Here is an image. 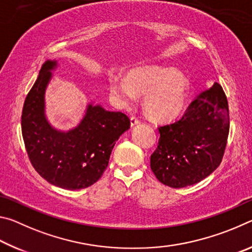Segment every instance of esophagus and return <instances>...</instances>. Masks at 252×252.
<instances>
[{
  "instance_id": "34e87169",
  "label": "esophagus",
  "mask_w": 252,
  "mask_h": 252,
  "mask_svg": "<svg viewBox=\"0 0 252 252\" xmlns=\"http://www.w3.org/2000/svg\"><path fill=\"white\" fill-rule=\"evenodd\" d=\"M130 122H131V126H136V125H139L140 120H139L138 118H135V117H131Z\"/></svg>"
}]
</instances>
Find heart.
Segmentation results:
<instances>
[{"label": "heart", "instance_id": "obj_1", "mask_svg": "<svg viewBox=\"0 0 252 252\" xmlns=\"http://www.w3.org/2000/svg\"><path fill=\"white\" fill-rule=\"evenodd\" d=\"M110 90L121 106L133 105L138 95L144 96V110L153 120L165 122L176 119L185 108L189 82L186 75L170 67H139L126 79L110 76Z\"/></svg>", "mask_w": 252, "mask_h": 252}]
</instances>
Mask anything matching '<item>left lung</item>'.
Masks as SVG:
<instances>
[{
	"mask_svg": "<svg viewBox=\"0 0 252 252\" xmlns=\"http://www.w3.org/2000/svg\"><path fill=\"white\" fill-rule=\"evenodd\" d=\"M229 126L227 96L216 82L191 102L180 120L159 127V143L150 159L158 180L185 188L210 176L222 160Z\"/></svg>",
	"mask_w": 252,
	"mask_h": 252,
	"instance_id": "left-lung-1",
	"label": "left lung"
}]
</instances>
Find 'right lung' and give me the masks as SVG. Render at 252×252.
<instances>
[{"label": "right lung", "instance_id": "1", "mask_svg": "<svg viewBox=\"0 0 252 252\" xmlns=\"http://www.w3.org/2000/svg\"><path fill=\"white\" fill-rule=\"evenodd\" d=\"M58 62L48 60L25 97L22 135L33 168L51 185L66 190L92 186L108 167L114 144L130 129L125 113L89 103L82 120L69 131H60L45 117V90Z\"/></svg>", "mask_w": 252, "mask_h": 252}]
</instances>
